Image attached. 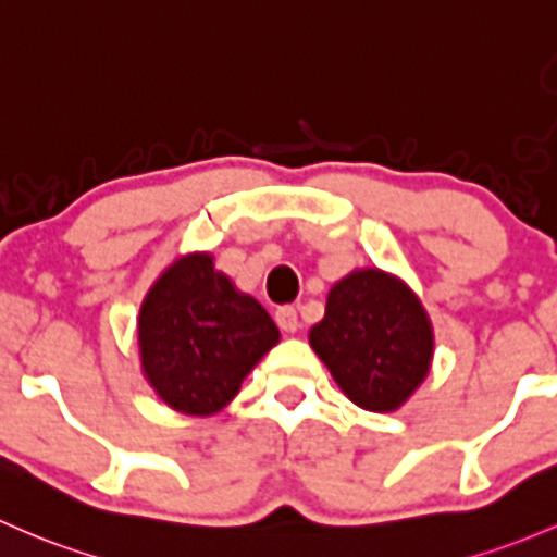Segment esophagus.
Here are the masks:
<instances>
[{
    "mask_svg": "<svg viewBox=\"0 0 557 557\" xmlns=\"http://www.w3.org/2000/svg\"><path fill=\"white\" fill-rule=\"evenodd\" d=\"M277 325L283 327L285 333H296L301 327V320H298V309L296 307H280L277 314H274Z\"/></svg>",
    "mask_w": 557,
    "mask_h": 557,
    "instance_id": "obj_1",
    "label": "esophagus"
}]
</instances>
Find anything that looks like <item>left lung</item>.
I'll use <instances>...</instances> for the list:
<instances>
[{
  "instance_id": "left-lung-1",
  "label": "left lung",
  "mask_w": 557,
  "mask_h": 557,
  "mask_svg": "<svg viewBox=\"0 0 557 557\" xmlns=\"http://www.w3.org/2000/svg\"><path fill=\"white\" fill-rule=\"evenodd\" d=\"M309 344L355 406L389 413L430 373L435 338L424 307L403 280L382 269H357L331 288Z\"/></svg>"
}]
</instances>
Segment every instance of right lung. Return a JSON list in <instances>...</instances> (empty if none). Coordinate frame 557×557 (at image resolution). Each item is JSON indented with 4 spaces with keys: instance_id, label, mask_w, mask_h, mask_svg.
<instances>
[{
    "instance_id": "1",
    "label": "right lung",
    "mask_w": 557,
    "mask_h": 557,
    "mask_svg": "<svg viewBox=\"0 0 557 557\" xmlns=\"http://www.w3.org/2000/svg\"><path fill=\"white\" fill-rule=\"evenodd\" d=\"M280 331L253 296L239 294L213 256L189 253L160 274L140 304L146 382L173 411L210 417L234 400Z\"/></svg>"
}]
</instances>
